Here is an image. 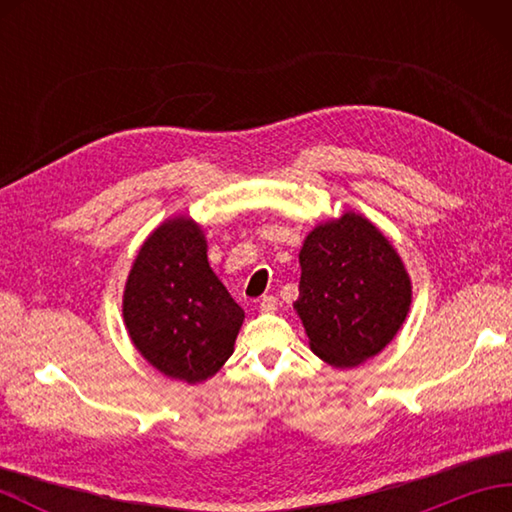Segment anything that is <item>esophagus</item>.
Masks as SVG:
<instances>
[{"instance_id":"esophagus-1","label":"esophagus","mask_w":512,"mask_h":512,"mask_svg":"<svg viewBox=\"0 0 512 512\" xmlns=\"http://www.w3.org/2000/svg\"><path fill=\"white\" fill-rule=\"evenodd\" d=\"M277 306H279V301L273 295H266V297L259 299V310H262V312H275Z\"/></svg>"}]
</instances>
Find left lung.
Listing matches in <instances>:
<instances>
[{
    "label": "left lung",
    "instance_id": "left-lung-1",
    "mask_svg": "<svg viewBox=\"0 0 512 512\" xmlns=\"http://www.w3.org/2000/svg\"><path fill=\"white\" fill-rule=\"evenodd\" d=\"M295 310L310 350L347 369L383 352L411 308V279L396 248L365 215L345 211L303 239Z\"/></svg>",
    "mask_w": 512,
    "mask_h": 512
}]
</instances>
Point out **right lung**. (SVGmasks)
Returning a JSON list of instances; mask_svg holds the SVG:
<instances>
[{"mask_svg": "<svg viewBox=\"0 0 512 512\" xmlns=\"http://www.w3.org/2000/svg\"><path fill=\"white\" fill-rule=\"evenodd\" d=\"M129 339L160 374L202 383L233 354L244 310L209 266L202 226L176 215L151 233L127 275Z\"/></svg>", "mask_w": 512, "mask_h": 512, "instance_id": "1", "label": "right lung"}]
</instances>
